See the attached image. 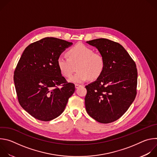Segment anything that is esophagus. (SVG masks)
Instances as JSON below:
<instances>
[{
	"instance_id": "esophagus-1",
	"label": "esophagus",
	"mask_w": 157,
	"mask_h": 157,
	"mask_svg": "<svg viewBox=\"0 0 157 157\" xmlns=\"http://www.w3.org/2000/svg\"><path fill=\"white\" fill-rule=\"evenodd\" d=\"M81 86V85H79V84H75V87L77 89V88H78L79 87H80Z\"/></svg>"
}]
</instances>
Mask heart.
Segmentation results:
<instances>
[{"label":"heart","instance_id":"heart-1","mask_svg":"<svg viewBox=\"0 0 157 157\" xmlns=\"http://www.w3.org/2000/svg\"><path fill=\"white\" fill-rule=\"evenodd\" d=\"M68 58L60 56L57 65L61 75L70 78L75 72L76 66L78 72L69 79L75 83H81L89 78H98L104 71L105 61L103 56L82 44H78L67 52Z\"/></svg>","mask_w":157,"mask_h":157}]
</instances>
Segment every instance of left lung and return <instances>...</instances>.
Returning a JSON list of instances; mask_svg holds the SVG:
<instances>
[{
    "instance_id": "left-lung-1",
    "label": "left lung",
    "mask_w": 157,
    "mask_h": 157,
    "mask_svg": "<svg viewBox=\"0 0 157 157\" xmlns=\"http://www.w3.org/2000/svg\"><path fill=\"white\" fill-rule=\"evenodd\" d=\"M87 43L98 49L105 66L97 80L85 86L86 110L96 121L109 124L121 118L136 98V64L117 42L98 38Z\"/></svg>"
}]
</instances>
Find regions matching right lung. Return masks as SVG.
Returning a JSON list of instances; mask_svg holds the SVG:
<instances>
[{
	"label": "right lung",
	"mask_w": 157,
	"mask_h": 157,
	"mask_svg": "<svg viewBox=\"0 0 157 157\" xmlns=\"http://www.w3.org/2000/svg\"><path fill=\"white\" fill-rule=\"evenodd\" d=\"M73 43L47 37L30 44L14 71L20 105L34 118L50 121L64 111L75 91L73 83L61 76L57 65L61 53Z\"/></svg>",
	"instance_id": "add662e5"
}]
</instances>
